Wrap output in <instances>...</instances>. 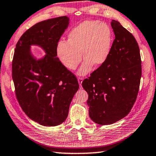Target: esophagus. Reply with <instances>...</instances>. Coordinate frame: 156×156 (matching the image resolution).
<instances>
[{"label":"esophagus","mask_w":156,"mask_h":156,"mask_svg":"<svg viewBox=\"0 0 156 156\" xmlns=\"http://www.w3.org/2000/svg\"><path fill=\"white\" fill-rule=\"evenodd\" d=\"M82 81H83V78L82 77H78V82L80 86L81 87L82 86Z\"/></svg>","instance_id":"obj_1"}]
</instances>
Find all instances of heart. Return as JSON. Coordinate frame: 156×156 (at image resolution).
Wrapping results in <instances>:
<instances>
[{
	"label": "heart",
	"mask_w": 156,
	"mask_h": 156,
	"mask_svg": "<svg viewBox=\"0 0 156 156\" xmlns=\"http://www.w3.org/2000/svg\"><path fill=\"white\" fill-rule=\"evenodd\" d=\"M112 33L110 27L99 21L87 20L75 27L68 35L67 42L61 40L56 46L57 55L64 66L75 70L85 59L79 75H86L93 67L102 66L110 53Z\"/></svg>",
	"instance_id": "obj_1"
}]
</instances>
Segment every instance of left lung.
Here are the masks:
<instances>
[{
	"mask_svg": "<svg viewBox=\"0 0 156 156\" xmlns=\"http://www.w3.org/2000/svg\"><path fill=\"white\" fill-rule=\"evenodd\" d=\"M115 35L110 55L102 66L84 80L89 116L94 122L110 125L123 119L137 98L142 75L140 49L133 35L112 20Z\"/></svg>",
	"mask_w": 156,
	"mask_h": 156,
	"instance_id": "left-lung-1",
	"label": "left lung"
}]
</instances>
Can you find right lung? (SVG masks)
<instances>
[{
    "instance_id": "obj_1",
    "label": "right lung",
    "mask_w": 156,
    "mask_h": 156,
    "mask_svg": "<svg viewBox=\"0 0 156 156\" xmlns=\"http://www.w3.org/2000/svg\"><path fill=\"white\" fill-rule=\"evenodd\" d=\"M68 24L69 18L61 16L34 24L19 39L13 54L12 79L18 101L27 116L44 126L64 122L79 89L75 75L57 57V44ZM31 45L40 46L45 56L36 60Z\"/></svg>"
}]
</instances>
